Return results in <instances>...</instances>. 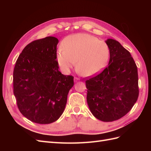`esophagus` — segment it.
Masks as SVG:
<instances>
[{
    "instance_id": "esophagus-1",
    "label": "esophagus",
    "mask_w": 151,
    "mask_h": 151,
    "mask_svg": "<svg viewBox=\"0 0 151 151\" xmlns=\"http://www.w3.org/2000/svg\"><path fill=\"white\" fill-rule=\"evenodd\" d=\"M79 80H80V79L78 78V77H74V82H76V83L77 81H79Z\"/></svg>"
}]
</instances>
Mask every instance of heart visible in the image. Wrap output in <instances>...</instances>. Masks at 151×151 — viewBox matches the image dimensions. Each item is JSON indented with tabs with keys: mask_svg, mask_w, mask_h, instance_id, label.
Returning a JSON list of instances; mask_svg holds the SVG:
<instances>
[{
	"mask_svg": "<svg viewBox=\"0 0 151 151\" xmlns=\"http://www.w3.org/2000/svg\"><path fill=\"white\" fill-rule=\"evenodd\" d=\"M62 48L58 50L57 59L60 69L66 74L74 68L77 60V70L83 76H91L102 69L109 57L107 44L88 34L67 36Z\"/></svg>",
	"mask_w": 151,
	"mask_h": 151,
	"instance_id": "heart-1",
	"label": "heart"
}]
</instances>
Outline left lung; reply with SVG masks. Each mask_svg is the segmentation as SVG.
Listing matches in <instances>:
<instances>
[{
  "instance_id": "left-lung-1",
  "label": "left lung",
  "mask_w": 151,
  "mask_h": 151,
  "mask_svg": "<svg viewBox=\"0 0 151 151\" xmlns=\"http://www.w3.org/2000/svg\"><path fill=\"white\" fill-rule=\"evenodd\" d=\"M108 67L86 81L87 102L97 119L113 122L130 111L139 96L137 67L130 52L118 41L107 39Z\"/></svg>"
}]
</instances>
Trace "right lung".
<instances>
[{
	"label": "right lung",
	"instance_id": "1",
	"mask_svg": "<svg viewBox=\"0 0 151 151\" xmlns=\"http://www.w3.org/2000/svg\"><path fill=\"white\" fill-rule=\"evenodd\" d=\"M53 36L32 42L22 50L13 72L14 94L22 115L39 124L57 121L64 111L74 77L58 70Z\"/></svg>",
	"mask_w": 151,
	"mask_h": 151
}]
</instances>
